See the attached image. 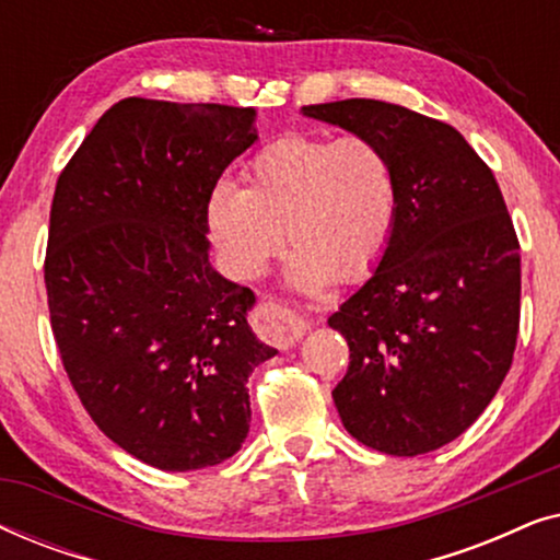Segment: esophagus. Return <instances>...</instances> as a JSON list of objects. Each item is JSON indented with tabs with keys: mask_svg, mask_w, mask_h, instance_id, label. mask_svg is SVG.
<instances>
[{
	"mask_svg": "<svg viewBox=\"0 0 560 560\" xmlns=\"http://www.w3.org/2000/svg\"><path fill=\"white\" fill-rule=\"evenodd\" d=\"M255 326L257 334L278 349L293 347V343L305 334V328H308L303 318H298L293 311H288L285 305L275 301H262L257 305Z\"/></svg>",
	"mask_w": 560,
	"mask_h": 560,
	"instance_id": "obj_1",
	"label": "esophagus"
}]
</instances>
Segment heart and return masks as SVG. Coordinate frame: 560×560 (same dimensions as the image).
Segmentation results:
<instances>
[{
  "instance_id": "heart-1",
  "label": "heart",
  "mask_w": 560,
  "mask_h": 560,
  "mask_svg": "<svg viewBox=\"0 0 560 560\" xmlns=\"http://www.w3.org/2000/svg\"><path fill=\"white\" fill-rule=\"evenodd\" d=\"M247 188L217 183L206 224L236 278H259L280 255L287 229L290 280L320 290L336 275L357 280L377 267L397 221V175L372 137L293 132L265 144L244 167Z\"/></svg>"
}]
</instances>
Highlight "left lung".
I'll list each match as a JSON object with an SVG mask.
<instances>
[{
	"mask_svg": "<svg viewBox=\"0 0 560 560\" xmlns=\"http://www.w3.org/2000/svg\"><path fill=\"white\" fill-rule=\"evenodd\" d=\"M303 114L372 137L397 175L387 252L328 318L349 343L336 410L364 446L428 454L485 412L515 354L520 242L502 190L446 121L374 98Z\"/></svg>",
	"mask_w": 560,
	"mask_h": 560,
	"instance_id": "8db88e82",
	"label": "left lung"
}]
</instances>
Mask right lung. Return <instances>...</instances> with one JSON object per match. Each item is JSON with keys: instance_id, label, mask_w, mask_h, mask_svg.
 <instances>
[{"instance_id": "right-lung-1", "label": "right lung", "mask_w": 560, "mask_h": 560, "mask_svg": "<svg viewBox=\"0 0 560 560\" xmlns=\"http://www.w3.org/2000/svg\"><path fill=\"white\" fill-rule=\"evenodd\" d=\"M255 109L121 98L60 173L45 288L91 420L163 471L226 462L249 431L247 380L278 354L249 288L209 262L206 201L257 140Z\"/></svg>"}]
</instances>
